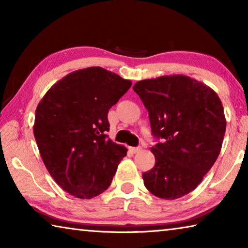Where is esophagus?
<instances>
[{"instance_id": "obj_1", "label": "esophagus", "mask_w": 248, "mask_h": 248, "mask_svg": "<svg viewBox=\"0 0 248 248\" xmlns=\"http://www.w3.org/2000/svg\"><path fill=\"white\" fill-rule=\"evenodd\" d=\"M129 151H130V152H132V153H138V152H140V151H141V148H140V146H137V148H132V146H130Z\"/></svg>"}]
</instances>
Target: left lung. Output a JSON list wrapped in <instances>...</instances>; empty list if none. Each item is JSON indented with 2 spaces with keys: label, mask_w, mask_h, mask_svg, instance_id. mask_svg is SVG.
<instances>
[{
  "label": "left lung",
  "mask_w": 248,
  "mask_h": 248,
  "mask_svg": "<svg viewBox=\"0 0 248 248\" xmlns=\"http://www.w3.org/2000/svg\"><path fill=\"white\" fill-rule=\"evenodd\" d=\"M133 91L149 111L152 134L162 142L151 148L153 169L144 186L165 200L189 194L215 164L226 129L219 96L186 75H165L137 82Z\"/></svg>",
  "instance_id": "8db88e82"
}]
</instances>
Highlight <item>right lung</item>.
I'll return each mask as SVG.
<instances>
[{
    "instance_id": "right-lung-1",
    "label": "right lung",
    "mask_w": 248,
    "mask_h": 248,
    "mask_svg": "<svg viewBox=\"0 0 248 248\" xmlns=\"http://www.w3.org/2000/svg\"><path fill=\"white\" fill-rule=\"evenodd\" d=\"M131 84L91 66L65 75L37 106L33 136L41 158L68 194L92 199L110 186L128 150L107 138V115Z\"/></svg>"
}]
</instances>
